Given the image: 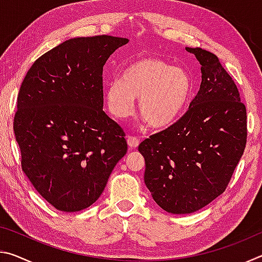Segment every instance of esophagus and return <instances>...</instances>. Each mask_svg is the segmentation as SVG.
Instances as JSON below:
<instances>
[{"label":"esophagus","instance_id":"esophagus-1","mask_svg":"<svg viewBox=\"0 0 262 262\" xmlns=\"http://www.w3.org/2000/svg\"><path fill=\"white\" fill-rule=\"evenodd\" d=\"M127 143H128V147L130 149H135L136 147H139L140 144V139L136 136H132L129 135L127 137Z\"/></svg>","mask_w":262,"mask_h":262}]
</instances>
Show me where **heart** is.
Returning a JSON list of instances; mask_svg holds the SVG:
<instances>
[{
  "instance_id": "obj_1",
  "label": "heart",
  "mask_w": 262,
  "mask_h": 262,
  "mask_svg": "<svg viewBox=\"0 0 262 262\" xmlns=\"http://www.w3.org/2000/svg\"><path fill=\"white\" fill-rule=\"evenodd\" d=\"M193 91V79L187 70L156 56H144L128 64L120 79L106 84L104 99L117 119L129 117L135 99H139L141 117L149 126L164 128L185 112Z\"/></svg>"
}]
</instances>
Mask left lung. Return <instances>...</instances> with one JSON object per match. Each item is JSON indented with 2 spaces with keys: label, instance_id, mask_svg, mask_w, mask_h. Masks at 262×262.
<instances>
[{
  "label": "left lung",
  "instance_id": "1",
  "mask_svg": "<svg viewBox=\"0 0 262 262\" xmlns=\"http://www.w3.org/2000/svg\"><path fill=\"white\" fill-rule=\"evenodd\" d=\"M201 63L202 82L178 121L141 142L144 183L157 205L190 214L224 192L247 139L246 107L215 54L186 47Z\"/></svg>",
  "mask_w": 262,
  "mask_h": 262
}]
</instances>
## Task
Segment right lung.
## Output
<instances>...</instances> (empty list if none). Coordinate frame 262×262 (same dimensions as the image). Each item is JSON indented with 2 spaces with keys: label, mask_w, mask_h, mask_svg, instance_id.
Masks as SVG:
<instances>
[{
  "label": "right lung",
  "mask_w": 262,
  "mask_h": 262,
  "mask_svg": "<svg viewBox=\"0 0 262 262\" xmlns=\"http://www.w3.org/2000/svg\"><path fill=\"white\" fill-rule=\"evenodd\" d=\"M127 42L69 39L35 60L21 83L14 118L21 170L57 210L95 203L127 152L125 132L103 111V68Z\"/></svg>",
  "instance_id": "obj_1"
}]
</instances>
